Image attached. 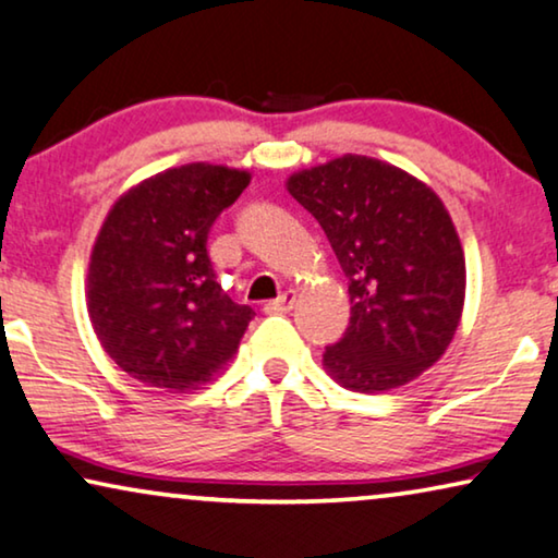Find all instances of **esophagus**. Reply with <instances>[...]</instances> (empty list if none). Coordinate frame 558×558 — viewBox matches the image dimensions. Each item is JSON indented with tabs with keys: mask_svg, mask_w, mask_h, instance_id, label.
<instances>
[{
	"mask_svg": "<svg viewBox=\"0 0 558 558\" xmlns=\"http://www.w3.org/2000/svg\"><path fill=\"white\" fill-rule=\"evenodd\" d=\"M295 305V290H286V293H280L276 301L265 303V311L268 313H286Z\"/></svg>",
	"mask_w": 558,
	"mask_h": 558,
	"instance_id": "1",
	"label": "esophagus"
}]
</instances>
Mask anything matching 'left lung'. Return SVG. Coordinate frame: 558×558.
<instances>
[{"label":"left lung","mask_w":558,"mask_h":558,"mask_svg":"<svg viewBox=\"0 0 558 558\" xmlns=\"http://www.w3.org/2000/svg\"><path fill=\"white\" fill-rule=\"evenodd\" d=\"M288 192L324 227L349 278V328L324 351L333 379L374 395L433 366L465 301V257L437 194L354 154L298 171Z\"/></svg>","instance_id":"left-lung-1"}]
</instances>
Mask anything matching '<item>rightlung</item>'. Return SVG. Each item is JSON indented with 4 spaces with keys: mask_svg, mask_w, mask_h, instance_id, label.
<instances>
[{
    "mask_svg": "<svg viewBox=\"0 0 558 558\" xmlns=\"http://www.w3.org/2000/svg\"><path fill=\"white\" fill-rule=\"evenodd\" d=\"M247 171L186 163L113 204L90 255L88 311L106 354L148 387L190 391L238 351L255 311L217 282L207 240Z\"/></svg>",
    "mask_w": 558,
    "mask_h": 558,
    "instance_id": "obj_1",
    "label": "right lung"
}]
</instances>
